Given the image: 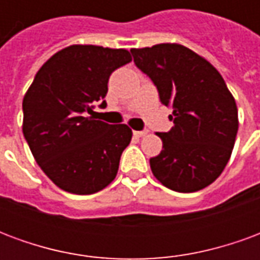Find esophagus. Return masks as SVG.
Segmentation results:
<instances>
[{
  "mask_svg": "<svg viewBox=\"0 0 260 260\" xmlns=\"http://www.w3.org/2000/svg\"><path fill=\"white\" fill-rule=\"evenodd\" d=\"M134 135L138 136V138H142V136L147 135V131H134Z\"/></svg>",
  "mask_w": 260,
  "mask_h": 260,
  "instance_id": "obj_1",
  "label": "esophagus"
}]
</instances>
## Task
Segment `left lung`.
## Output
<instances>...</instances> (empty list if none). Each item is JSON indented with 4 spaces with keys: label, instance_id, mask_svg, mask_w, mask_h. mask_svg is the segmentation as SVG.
<instances>
[{
    "label": "left lung",
    "instance_id": "obj_1",
    "mask_svg": "<svg viewBox=\"0 0 260 260\" xmlns=\"http://www.w3.org/2000/svg\"><path fill=\"white\" fill-rule=\"evenodd\" d=\"M134 62L173 108L174 126L157 134L163 150L150 158L153 175L177 192L201 191L223 173L238 132V110L223 76L177 43L132 48Z\"/></svg>",
    "mask_w": 260,
    "mask_h": 260
}]
</instances>
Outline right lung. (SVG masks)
I'll list each match as a JSON object with an SVG mask.
<instances>
[{
  "label": "right lung",
  "mask_w": 260,
  "mask_h": 260,
  "mask_svg": "<svg viewBox=\"0 0 260 260\" xmlns=\"http://www.w3.org/2000/svg\"><path fill=\"white\" fill-rule=\"evenodd\" d=\"M131 61L125 48L74 44L47 59L26 91L23 135L40 169L62 191L96 193L118 173L132 131L91 114L97 102L106 106L110 75Z\"/></svg>",
  "instance_id": "1"
}]
</instances>
